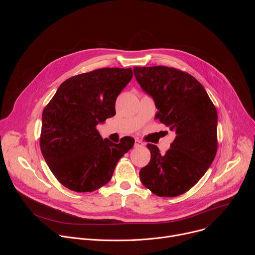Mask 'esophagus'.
Listing matches in <instances>:
<instances>
[{
    "mask_svg": "<svg viewBox=\"0 0 255 255\" xmlns=\"http://www.w3.org/2000/svg\"><path fill=\"white\" fill-rule=\"evenodd\" d=\"M144 145H145V144H144L142 141H140L139 139H135V144H134L135 147H143Z\"/></svg>",
    "mask_w": 255,
    "mask_h": 255,
    "instance_id": "34e87169",
    "label": "esophagus"
}]
</instances>
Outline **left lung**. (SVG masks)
<instances>
[{"mask_svg":"<svg viewBox=\"0 0 255 255\" xmlns=\"http://www.w3.org/2000/svg\"><path fill=\"white\" fill-rule=\"evenodd\" d=\"M133 72L154 101L155 119L175 133L164 155L147 144L151 158L141 168L140 180L156 196H179L198 183L216 156V108L204 87L187 72L160 65L135 66Z\"/></svg>","mask_w":255,"mask_h":255,"instance_id":"8db88e82","label":"left lung"}]
</instances>
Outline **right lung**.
Segmentation results:
<instances>
[{"instance_id":"1","label":"right lung","mask_w":255,"mask_h":255,"mask_svg":"<svg viewBox=\"0 0 255 255\" xmlns=\"http://www.w3.org/2000/svg\"><path fill=\"white\" fill-rule=\"evenodd\" d=\"M133 77L131 68H101L63 82L42 113L40 148L65 188L93 192L111 179L134 139H103L98 124L116 114L115 102Z\"/></svg>"}]
</instances>
